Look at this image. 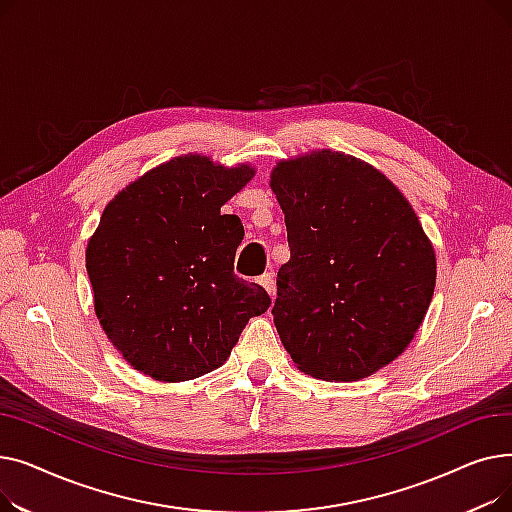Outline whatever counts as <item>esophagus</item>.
Returning <instances> with one entry per match:
<instances>
[{
  "mask_svg": "<svg viewBox=\"0 0 512 512\" xmlns=\"http://www.w3.org/2000/svg\"><path fill=\"white\" fill-rule=\"evenodd\" d=\"M257 284L263 286V288L267 290V294H270V297H274V274H272V272H267V274L259 276V278H257Z\"/></svg>",
  "mask_w": 512,
  "mask_h": 512,
  "instance_id": "esophagus-1",
  "label": "esophagus"
}]
</instances>
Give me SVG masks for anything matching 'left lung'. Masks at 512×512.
Masks as SVG:
<instances>
[{
    "instance_id": "obj_1",
    "label": "left lung",
    "mask_w": 512,
    "mask_h": 512,
    "mask_svg": "<svg viewBox=\"0 0 512 512\" xmlns=\"http://www.w3.org/2000/svg\"><path fill=\"white\" fill-rule=\"evenodd\" d=\"M270 186L290 247L272 309L284 348L313 378H367L405 353L432 303V242L398 188L353 155L278 161Z\"/></svg>"
}]
</instances>
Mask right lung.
I'll return each instance as SVG.
<instances>
[{"label":"right lung","instance_id":"1","mask_svg":"<svg viewBox=\"0 0 512 512\" xmlns=\"http://www.w3.org/2000/svg\"><path fill=\"white\" fill-rule=\"evenodd\" d=\"M255 168L174 157L107 203L87 245L95 315L122 357L157 382L226 363L247 321L272 305L234 274L245 230L222 213Z\"/></svg>","mask_w":512,"mask_h":512}]
</instances>
